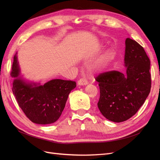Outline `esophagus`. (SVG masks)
<instances>
[{"label": "esophagus", "mask_w": 160, "mask_h": 160, "mask_svg": "<svg viewBox=\"0 0 160 160\" xmlns=\"http://www.w3.org/2000/svg\"><path fill=\"white\" fill-rule=\"evenodd\" d=\"M87 84H88V81L86 79L85 77H83V78H81L78 81V85H86Z\"/></svg>", "instance_id": "34e87169"}]
</instances>
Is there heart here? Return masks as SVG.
Instances as JSON below:
<instances>
[{
	"mask_svg": "<svg viewBox=\"0 0 160 160\" xmlns=\"http://www.w3.org/2000/svg\"><path fill=\"white\" fill-rule=\"evenodd\" d=\"M113 52L111 51H108V52H106L105 54L103 56V57L100 59L99 63L98 65V68H102L105 65H107L108 62L111 61V57H112Z\"/></svg>",
	"mask_w": 160,
	"mask_h": 160,
	"instance_id": "heart-1",
	"label": "heart"
}]
</instances>
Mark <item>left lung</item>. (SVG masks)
Masks as SVG:
<instances>
[{
	"label": "left lung",
	"instance_id": "obj_1",
	"mask_svg": "<svg viewBox=\"0 0 160 160\" xmlns=\"http://www.w3.org/2000/svg\"><path fill=\"white\" fill-rule=\"evenodd\" d=\"M124 61L125 73L110 71L95 78L100 89L99 109L106 119L118 123L138 112L152 85L149 57L143 47L130 38L125 40Z\"/></svg>",
	"mask_w": 160,
	"mask_h": 160
}]
</instances>
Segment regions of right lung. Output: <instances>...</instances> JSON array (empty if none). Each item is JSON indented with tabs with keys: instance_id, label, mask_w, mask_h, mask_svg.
Returning a JSON list of instances; mask_svg holds the SVG:
<instances>
[{
	"instance_id": "obj_1",
	"label": "right lung",
	"mask_w": 160,
	"mask_h": 160,
	"mask_svg": "<svg viewBox=\"0 0 160 160\" xmlns=\"http://www.w3.org/2000/svg\"><path fill=\"white\" fill-rule=\"evenodd\" d=\"M17 55L14 56L11 75L12 92L18 106L32 122L50 124L59 118L69 94L76 87L75 81L52 79L43 85L27 83L20 77Z\"/></svg>"
}]
</instances>
